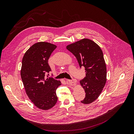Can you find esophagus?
<instances>
[{
    "label": "esophagus",
    "instance_id": "34e87169",
    "mask_svg": "<svg viewBox=\"0 0 134 134\" xmlns=\"http://www.w3.org/2000/svg\"><path fill=\"white\" fill-rule=\"evenodd\" d=\"M67 82H68L70 83H71L73 86H75L77 83L76 80H67Z\"/></svg>",
    "mask_w": 134,
    "mask_h": 134
}]
</instances>
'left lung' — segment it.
Segmentation results:
<instances>
[{
	"mask_svg": "<svg viewBox=\"0 0 134 134\" xmlns=\"http://www.w3.org/2000/svg\"><path fill=\"white\" fill-rule=\"evenodd\" d=\"M77 59L80 67L85 68L86 77L80 84L86 93L81 103L89 104L101 94L107 82V66L100 46L88 38H83L66 46Z\"/></svg>",
	"mask_w": 134,
	"mask_h": 134,
	"instance_id": "1",
	"label": "left lung"
}]
</instances>
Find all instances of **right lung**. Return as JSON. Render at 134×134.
Here are the masks:
<instances>
[{"label":"right lung","instance_id":"obj_1","mask_svg":"<svg viewBox=\"0 0 134 134\" xmlns=\"http://www.w3.org/2000/svg\"><path fill=\"white\" fill-rule=\"evenodd\" d=\"M56 47L47 42L35 43L25 53L22 60L20 74L26 94L35 105L44 110L55 105L56 91L61 85L60 81L45 77L51 71L48 59Z\"/></svg>","mask_w":134,"mask_h":134}]
</instances>
